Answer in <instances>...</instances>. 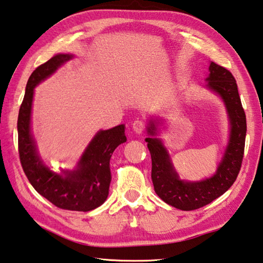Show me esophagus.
Listing matches in <instances>:
<instances>
[{"instance_id":"34e87169","label":"esophagus","mask_w":263,"mask_h":263,"mask_svg":"<svg viewBox=\"0 0 263 263\" xmlns=\"http://www.w3.org/2000/svg\"><path fill=\"white\" fill-rule=\"evenodd\" d=\"M132 128L137 135H140V133H142L143 130H145V123L141 120H136L132 123Z\"/></svg>"}]
</instances>
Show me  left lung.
Instances as JSON below:
<instances>
[{
    "label": "left lung",
    "instance_id": "8db88e82",
    "mask_svg": "<svg viewBox=\"0 0 263 263\" xmlns=\"http://www.w3.org/2000/svg\"><path fill=\"white\" fill-rule=\"evenodd\" d=\"M206 87L217 93L223 101L229 118V140L223 157L212 177L200 181L181 180L173 166L166 147L162 139L156 138L159 120L148 122L146 138L152 155V180L155 193L171 206L192 211L213 202L233 186L243 161L246 116L238 95L235 77L224 67L213 61L210 63Z\"/></svg>",
    "mask_w": 263,
    "mask_h": 263
}]
</instances>
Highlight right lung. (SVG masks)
<instances>
[{"label":"right lung","mask_w":263,"mask_h":263,"mask_svg":"<svg viewBox=\"0 0 263 263\" xmlns=\"http://www.w3.org/2000/svg\"><path fill=\"white\" fill-rule=\"evenodd\" d=\"M73 58L70 53L55 54L29 76L18 115V149L24 172L36 192L57 208L87 212L99 208L108 197L111 181L110 157L115 149L126 141L124 124L98 131L76 167L60 172L45 165L30 128L35 86Z\"/></svg>","instance_id":"right-lung-1"}]
</instances>
